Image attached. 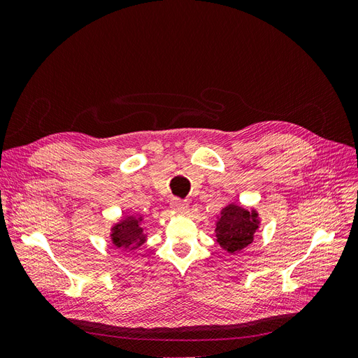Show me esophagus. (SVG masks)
I'll return each instance as SVG.
<instances>
[{
    "instance_id": "obj_1",
    "label": "esophagus",
    "mask_w": 358,
    "mask_h": 358,
    "mask_svg": "<svg viewBox=\"0 0 358 358\" xmlns=\"http://www.w3.org/2000/svg\"><path fill=\"white\" fill-rule=\"evenodd\" d=\"M171 209L178 213H185L188 210V203L182 201L179 199H173L171 201Z\"/></svg>"
}]
</instances>
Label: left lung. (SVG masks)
Masks as SVG:
<instances>
[{
    "instance_id": "8db88e82",
    "label": "left lung",
    "mask_w": 358,
    "mask_h": 358,
    "mask_svg": "<svg viewBox=\"0 0 358 358\" xmlns=\"http://www.w3.org/2000/svg\"><path fill=\"white\" fill-rule=\"evenodd\" d=\"M259 218L255 209L248 210L236 203L227 204L216 221V242L229 254H236L254 242Z\"/></svg>"
}]
</instances>
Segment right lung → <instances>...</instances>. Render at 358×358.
<instances>
[{"mask_svg": "<svg viewBox=\"0 0 358 358\" xmlns=\"http://www.w3.org/2000/svg\"><path fill=\"white\" fill-rule=\"evenodd\" d=\"M142 216L127 215L117 224L112 227L110 239L113 246L122 249H137L146 242V234L143 233Z\"/></svg>", "mask_w": 358, "mask_h": 358, "instance_id": "1", "label": "right lung"}]
</instances>
